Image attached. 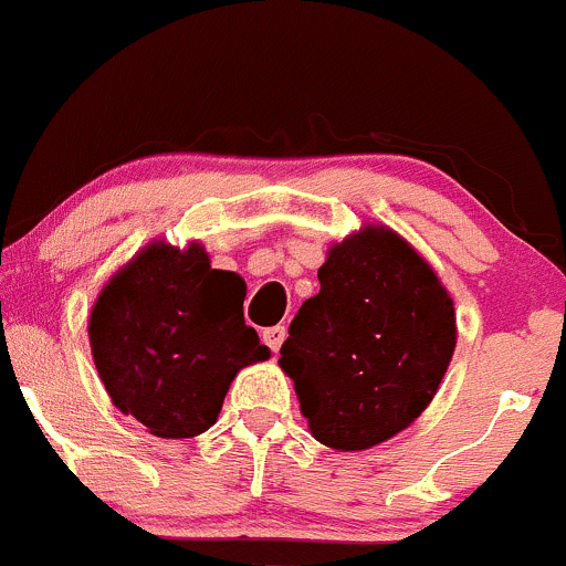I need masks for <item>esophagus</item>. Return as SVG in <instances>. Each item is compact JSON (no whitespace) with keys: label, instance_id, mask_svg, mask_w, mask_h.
Here are the masks:
<instances>
[{"label":"esophagus","instance_id":"obj_1","mask_svg":"<svg viewBox=\"0 0 566 566\" xmlns=\"http://www.w3.org/2000/svg\"><path fill=\"white\" fill-rule=\"evenodd\" d=\"M284 336H287V331H284V325H273V328H265L263 331V342L268 347L273 349V353H279V347H282Z\"/></svg>","mask_w":566,"mask_h":566}]
</instances>
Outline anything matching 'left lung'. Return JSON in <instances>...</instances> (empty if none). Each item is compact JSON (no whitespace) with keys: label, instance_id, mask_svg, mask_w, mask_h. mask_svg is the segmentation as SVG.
I'll list each match as a JSON object with an SVG mask.
<instances>
[{"label":"left lung","instance_id":"left-lung-1","mask_svg":"<svg viewBox=\"0 0 566 566\" xmlns=\"http://www.w3.org/2000/svg\"><path fill=\"white\" fill-rule=\"evenodd\" d=\"M279 366L308 431L353 453L401 433L437 396L455 353V308L428 260L388 224L331 243Z\"/></svg>","mask_w":566,"mask_h":566}]
</instances>
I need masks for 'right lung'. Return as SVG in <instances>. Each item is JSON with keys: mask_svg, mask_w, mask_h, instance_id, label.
Instances as JSON below:
<instances>
[{"mask_svg": "<svg viewBox=\"0 0 566 566\" xmlns=\"http://www.w3.org/2000/svg\"><path fill=\"white\" fill-rule=\"evenodd\" d=\"M243 279L211 268L206 247L165 238L135 252L99 290L88 344L113 407L163 439L217 423L241 368L271 358L243 323Z\"/></svg>", "mask_w": 566, "mask_h": 566, "instance_id": "1", "label": "right lung"}]
</instances>
